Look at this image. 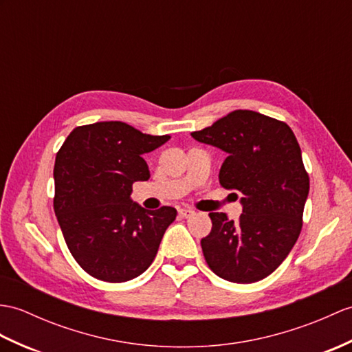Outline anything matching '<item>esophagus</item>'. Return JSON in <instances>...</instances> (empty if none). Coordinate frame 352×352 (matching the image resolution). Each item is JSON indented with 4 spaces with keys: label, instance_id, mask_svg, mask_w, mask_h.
Returning <instances> with one entry per match:
<instances>
[{
    "label": "esophagus",
    "instance_id": "esophagus-1",
    "mask_svg": "<svg viewBox=\"0 0 352 352\" xmlns=\"http://www.w3.org/2000/svg\"><path fill=\"white\" fill-rule=\"evenodd\" d=\"M179 216L184 217V219H190L192 216H195V211L192 208H179Z\"/></svg>",
    "mask_w": 352,
    "mask_h": 352
}]
</instances>
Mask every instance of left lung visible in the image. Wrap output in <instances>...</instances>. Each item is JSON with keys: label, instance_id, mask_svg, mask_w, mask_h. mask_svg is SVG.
<instances>
[{"label": "left lung", "instance_id": "left-lung-1", "mask_svg": "<svg viewBox=\"0 0 352 352\" xmlns=\"http://www.w3.org/2000/svg\"><path fill=\"white\" fill-rule=\"evenodd\" d=\"M192 136L226 153L219 182L243 206L236 222L210 213L213 228L201 240L208 267L235 283L264 279L288 256L303 226L309 175L296 135L287 122L239 109Z\"/></svg>", "mask_w": 352, "mask_h": 352}]
</instances>
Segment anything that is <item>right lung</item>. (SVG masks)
Here are the masks:
<instances>
[{"label":"right lung","mask_w":352,"mask_h":352,"mask_svg":"<svg viewBox=\"0 0 352 352\" xmlns=\"http://www.w3.org/2000/svg\"><path fill=\"white\" fill-rule=\"evenodd\" d=\"M169 139L100 121L73 129L56 153L55 214L73 258L96 279H135L156 258L177 210H145L130 193L135 182L150 178L144 154Z\"/></svg>","instance_id":"add662e5"}]
</instances>
